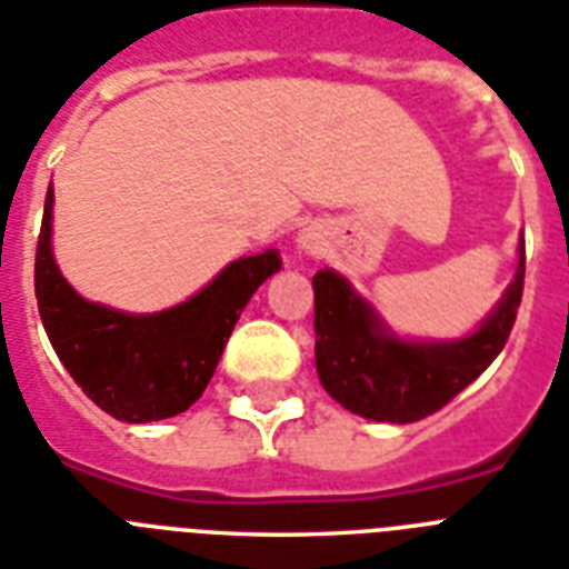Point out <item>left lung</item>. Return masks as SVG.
<instances>
[{
	"label": "left lung",
	"mask_w": 569,
	"mask_h": 569,
	"mask_svg": "<svg viewBox=\"0 0 569 569\" xmlns=\"http://www.w3.org/2000/svg\"><path fill=\"white\" fill-rule=\"evenodd\" d=\"M526 283V248L517 277L490 319L458 342H401L346 277L319 271L316 289V369L339 405L375 422H419L467 389L511 337Z\"/></svg>",
	"instance_id": "left-lung-1"
}]
</instances>
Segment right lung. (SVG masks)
<instances>
[{
    "label": "right lung",
    "instance_id": "add662e5",
    "mask_svg": "<svg viewBox=\"0 0 569 569\" xmlns=\"http://www.w3.org/2000/svg\"><path fill=\"white\" fill-rule=\"evenodd\" d=\"M52 186L43 203L34 295L40 321L70 378L120 422H153L203 396L244 303L283 259L277 250L236 259L180 307L129 316L73 292L52 259Z\"/></svg>",
    "mask_w": 569,
    "mask_h": 569
}]
</instances>
